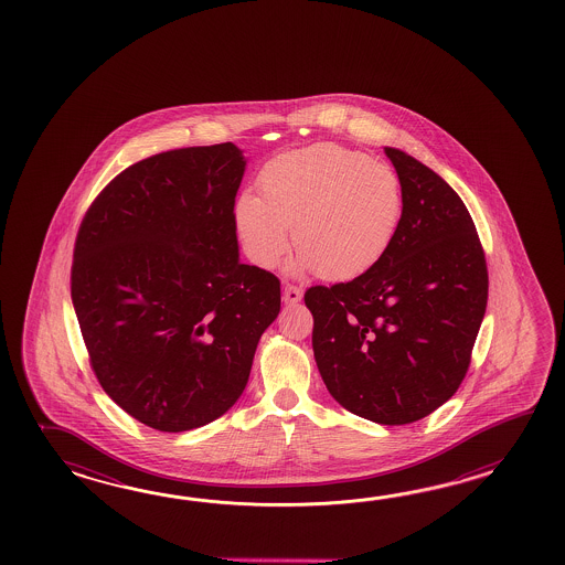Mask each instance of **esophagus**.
Instances as JSON below:
<instances>
[{
  "label": "esophagus",
  "mask_w": 565,
  "mask_h": 565,
  "mask_svg": "<svg viewBox=\"0 0 565 565\" xmlns=\"http://www.w3.org/2000/svg\"><path fill=\"white\" fill-rule=\"evenodd\" d=\"M300 299H302V288L297 287V285H287V287H285L282 300H285L287 305H297Z\"/></svg>",
  "instance_id": "34e87169"
}]
</instances>
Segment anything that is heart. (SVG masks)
Returning <instances> with one entry per match:
<instances>
[{"label":"heart","mask_w":565,"mask_h":565,"mask_svg":"<svg viewBox=\"0 0 565 565\" xmlns=\"http://www.w3.org/2000/svg\"><path fill=\"white\" fill-rule=\"evenodd\" d=\"M260 195L242 193L234 222L254 263L275 268L292 238V273L319 270L348 280L372 270L396 238L404 190L385 161L335 143L275 157L258 178Z\"/></svg>","instance_id":"b5f03b06"}]
</instances>
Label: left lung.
I'll use <instances>...</instances> for the list:
<instances>
[{"label":"left lung","mask_w":565,"mask_h":565,"mask_svg":"<svg viewBox=\"0 0 565 565\" xmlns=\"http://www.w3.org/2000/svg\"><path fill=\"white\" fill-rule=\"evenodd\" d=\"M404 212L384 258L349 282L311 287L312 351L329 394L365 420H420L470 365L489 273L467 205L433 169L385 147Z\"/></svg>","instance_id":"1"}]
</instances>
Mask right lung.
<instances>
[{"label":"right lung","mask_w":565,"mask_h":565,"mask_svg":"<svg viewBox=\"0 0 565 565\" xmlns=\"http://www.w3.org/2000/svg\"><path fill=\"white\" fill-rule=\"evenodd\" d=\"M234 143L185 147L120 171L74 242L71 295L108 397L159 433L226 414L280 311V280L238 260Z\"/></svg>","instance_id":"add662e5"}]
</instances>
